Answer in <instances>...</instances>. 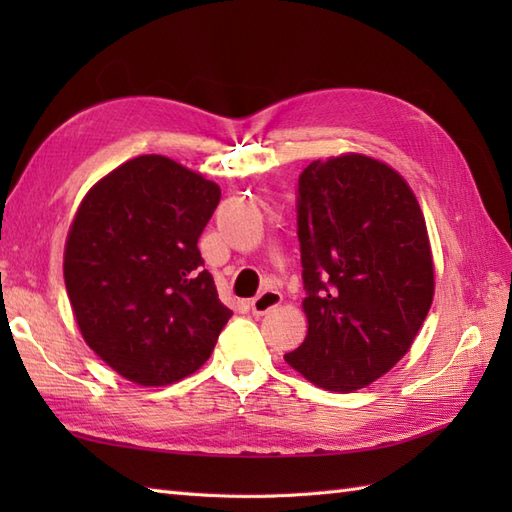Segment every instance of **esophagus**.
I'll return each mask as SVG.
<instances>
[{
	"instance_id": "1",
	"label": "esophagus",
	"mask_w": 512,
	"mask_h": 512,
	"mask_svg": "<svg viewBox=\"0 0 512 512\" xmlns=\"http://www.w3.org/2000/svg\"><path fill=\"white\" fill-rule=\"evenodd\" d=\"M281 299H284V297H281V292L264 290L262 295L250 301V310H253L255 317H264V314H268L270 310H275L277 306H281Z\"/></svg>"
}]
</instances>
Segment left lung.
Returning a JSON list of instances; mask_svg holds the SVG:
<instances>
[{
  "mask_svg": "<svg viewBox=\"0 0 512 512\" xmlns=\"http://www.w3.org/2000/svg\"><path fill=\"white\" fill-rule=\"evenodd\" d=\"M308 334L286 363L328 391L385 376L436 292L427 222L407 180L365 154L314 160L299 178Z\"/></svg>",
  "mask_w": 512,
  "mask_h": 512,
  "instance_id": "left-lung-1",
  "label": "left lung"
}]
</instances>
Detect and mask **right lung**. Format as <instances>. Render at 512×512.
Listing matches in <instances>:
<instances>
[{
  "label": "right lung",
  "mask_w": 512,
  "mask_h": 512,
  "mask_svg": "<svg viewBox=\"0 0 512 512\" xmlns=\"http://www.w3.org/2000/svg\"><path fill=\"white\" fill-rule=\"evenodd\" d=\"M220 195L202 173L147 154L103 176L74 213L63 250L74 321L136 385L198 372L231 319L198 248Z\"/></svg>",
  "instance_id": "right-lung-1"
}]
</instances>
